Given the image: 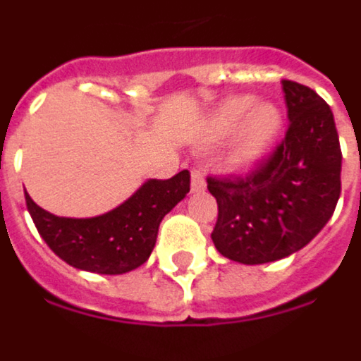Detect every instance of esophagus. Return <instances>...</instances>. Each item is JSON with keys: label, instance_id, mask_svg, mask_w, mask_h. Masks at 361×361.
Wrapping results in <instances>:
<instances>
[{"label": "esophagus", "instance_id": "34e87169", "mask_svg": "<svg viewBox=\"0 0 361 361\" xmlns=\"http://www.w3.org/2000/svg\"><path fill=\"white\" fill-rule=\"evenodd\" d=\"M205 176L201 170H193L191 172V191L193 193H199V191H203L205 189Z\"/></svg>", "mask_w": 361, "mask_h": 361}]
</instances>
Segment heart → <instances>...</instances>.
Wrapping results in <instances>:
<instances>
[{
    "instance_id": "1",
    "label": "heart",
    "mask_w": 361,
    "mask_h": 361,
    "mask_svg": "<svg viewBox=\"0 0 361 361\" xmlns=\"http://www.w3.org/2000/svg\"><path fill=\"white\" fill-rule=\"evenodd\" d=\"M283 128V111L274 102L256 103L254 95H233L216 105L205 121L201 142L216 146L231 139L226 164L250 170L274 148Z\"/></svg>"
}]
</instances>
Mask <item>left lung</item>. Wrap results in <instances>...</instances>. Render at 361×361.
<instances>
[{
    "label": "left lung",
    "instance_id": "left-lung-1",
    "mask_svg": "<svg viewBox=\"0 0 361 361\" xmlns=\"http://www.w3.org/2000/svg\"><path fill=\"white\" fill-rule=\"evenodd\" d=\"M286 138L244 178H207L224 258L256 266L287 258L321 233L340 197L342 152L334 115L317 92L283 80Z\"/></svg>",
    "mask_w": 361,
    "mask_h": 361
}]
</instances>
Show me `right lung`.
<instances>
[{
  "label": "right lung",
  "mask_w": 361,
  "mask_h": 361,
  "mask_svg": "<svg viewBox=\"0 0 361 361\" xmlns=\"http://www.w3.org/2000/svg\"><path fill=\"white\" fill-rule=\"evenodd\" d=\"M189 193V172L148 180L105 215L56 216L25 193L32 223L49 248L66 264L92 274L119 276L142 266L154 250L162 219Z\"/></svg>",
  "instance_id": "right-lung-1"
}]
</instances>
